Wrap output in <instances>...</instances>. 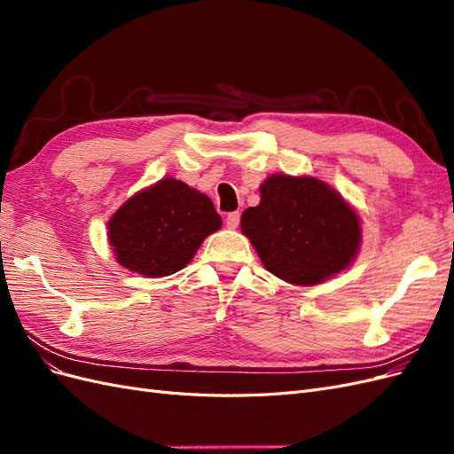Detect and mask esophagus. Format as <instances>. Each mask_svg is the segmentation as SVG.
I'll return each instance as SVG.
<instances>
[{
	"label": "esophagus",
	"mask_w": 454,
	"mask_h": 454,
	"mask_svg": "<svg viewBox=\"0 0 454 454\" xmlns=\"http://www.w3.org/2000/svg\"><path fill=\"white\" fill-rule=\"evenodd\" d=\"M225 225H227V229H237V227L240 225V214H239V212H231V214H227V217H225Z\"/></svg>",
	"instance_id": "34e87169"
}]
</instances>
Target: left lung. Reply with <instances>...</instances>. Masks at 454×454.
Returning a JSON list of instances; mask_svg holds the SVG:
<instances>
[{"instance_id": "1", "label": "left lung", "mask_w": 454, "mask_h": 454, "mask_svg": "<svg viewBox=\"0 0 454 454\" xmlns=\"http://www.w3.org/2000/svg\"><path fill=\"white\" fill-rule=\"evenodd\" d=\"M261 202L240 227L269 272L295 286H314L345 270L362 244L360 217L333 187L310 176L272 174Z\"/></svg>"}]
</instances>
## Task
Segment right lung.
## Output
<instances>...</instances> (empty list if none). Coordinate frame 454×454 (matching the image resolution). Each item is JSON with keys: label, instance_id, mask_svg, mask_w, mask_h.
<instances>
[{"label": "right lung", "instance_id": "obj_1", "mask_svg": "<svg viewBox=\"0 0 454 454\" xmlns=\"http://www.w3.org/2000/svg\"><path fill=\"white\" fill-rule=\"evenodd\" d=\"M222 227L212 200L187 184L164 177L130 197L107 222L117 263L149 278L182 270L202 240Z\"/></svg>", "mask_w": 454, "mask_h": 454}]
</instances>
